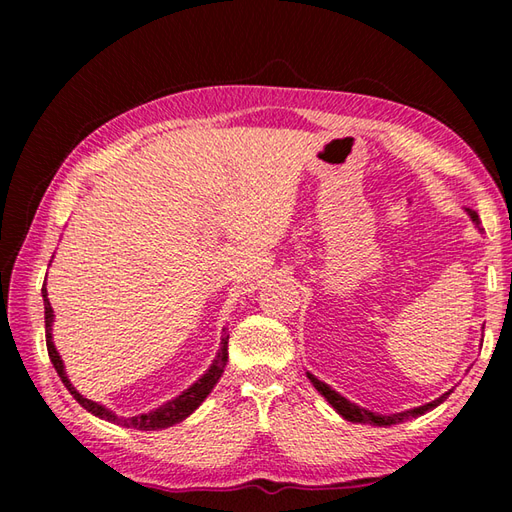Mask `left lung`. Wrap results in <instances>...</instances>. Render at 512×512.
I'll use <instances>...</instances> for the list:
<instances>
[{
  "instance_id": "left-lung-1",
  "label": "left lung",
  "mask_w": 512,
  "mask_h": 512,
  "mask_svg": "<svg viewBox=\"0 0 512 512\" xmlns=\"http://www.w3.org/2000/svg\"><path fill=\"white\" fill-rule=\"evenodd\" d=\"M466 213H469V217L473 220V224L477 226V231L482 233L484 228L480 226V217H477V213H475V211H471V209H466ZM306 376L310 378V383H312L314 387H317L319 394H321L325 400H328L330 405L336 409V413H339V416H343L345 420H350V422L374 424V427H391V424L405 422V420H409V418H418V416H422V413H427V411H431V409H436V407L440 405V402L447 400V396L451 394V389H449L447 394H442L440 398L427 402V405H420V407H413V409H409V411L389 413V416H383V413H376V411H369V409H365V407H358L356 402L347 400L345 396H341V394H339V391H334L330 385H325L323 380H319V378L314 376V374L306 372Z\"/></svg>"
}]
</instances>
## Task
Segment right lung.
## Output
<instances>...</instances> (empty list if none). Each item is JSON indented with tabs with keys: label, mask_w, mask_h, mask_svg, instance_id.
I'll return each mask as SVG.
<instances>
[{
	"label": "right lung",
	"mask_w": 512,
	"mask_h": 512,
	"mask_svg": "<svg viewBox=\"0 0 512 512\" xmlns=\"http://www.w3.org/2000/svg\"><path fill=\"white\" fill-rule=\"evenodd\" d=\"M41 297H43V308H46V345H48L50 361H52L54 369H57L59 378L63 380V385L68 387V391L74 396V400L79 402L83 409H88L90 413H94L96 418L107 420V422H114V424H121V427H127V429H138V431H156V429L173 427V424H178L184 418H189L191 413L202 405L204 398L211 394V389L215 387L217 380H220V376L224 374V367H226V361H228V336L226 334L222 336L220 350H217V356L213 358L211 367L206 369V372L198 380H195V383L189 389H184L180 396L171 398L169 402H165V405H160L154 411L138 413V416H132V418L116 416V413L112 409H107L105 405H99V402H94L90 398H83L79 391L74 389V385L70 383V378H68V374H65V367H63V361H61L59 352H57V347H54V343H52L54 310L50 306L46 284H43V288H41Z\"/></svg>",
	"instance_id": "1"
}]
</instances>
